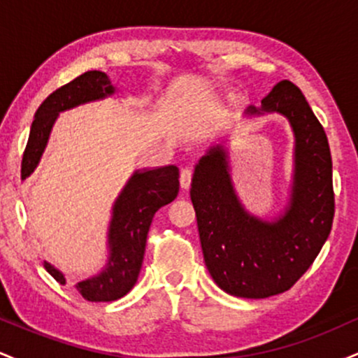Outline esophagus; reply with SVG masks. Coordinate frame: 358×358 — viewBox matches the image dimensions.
Instances as JSON below:
<instances>
[{"label": "esophagus", "instance_id": "esophagus-1", "mask_svg": "<svg viewBox=\"0 0 358 358\" xmlns=\"http://www.w3.org/2000/svg\"><path fill=\"white\" fill-rule=\"evenodd\" d=\"M192 170L190 168H183L182 173H180V185H182L183 190H187V188H190V183H192Z\"/></svg>", "mask_w": 358, "mask_h": 358}]
</instances>
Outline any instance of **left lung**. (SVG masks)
I'll return each instance as SVG.
<instances>
[{
	"instance_id": "1",
	"label": "left lung",
	"mask_w": 358,
	"mask_h": 358,
	"mask_svg": "<svg viewBox=\"0 0 358 358\" xmlns=\"http://www.w3.org/2000/svg\"><path fill=\"white\" fill-rule=\"evenodd\" d=\"M245 113L282 114L293 127L294 173L285 213L262 220L242 207L219 145L195 166L190 196L213 281L232 296L259 299L285 293L313 264L330 236L335 195L327 134L293 82H278L261 108Z\"/></svg>"
}]
</instances>
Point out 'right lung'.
<instances>
[{"label": "right lung", "mask_w": 358, "mask_h": 358, "mask_svg": "<svg viewBox=\"0 0 358 358\" xmlns=\"http://www.w3.org/2000/svg\"><path fill=\"white\" fill-rule=\"evenodd\" d=\"M116 92L109 77L104 72L89 71L62 85L42 102L31 122L30 136L22 159V180L30 176L42 158L53 122L59 113L104 99ZM180 171L175 165L155 170H136L122 188L114 202L113 219L109 224L108 264L97 276L77 282L76 289L87 301H114L122 298L136 285L143 257H145L146 237L155 213L173 202L178 195ZM48 274L65 285L64 274L45 261Z\"/></svg>", "instance_id": "1"}]
</instances>
